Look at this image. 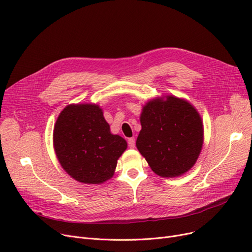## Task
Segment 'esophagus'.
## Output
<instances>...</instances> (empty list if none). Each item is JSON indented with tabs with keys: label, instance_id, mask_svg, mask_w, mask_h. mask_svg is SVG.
Instances as JSON below:
<instances>
[{
	"label": "esophagus",
	"instance_id": "34e87169",
	"mask_svg": "<svg viewBox=\"0 0 252 252\" xmlns=\"http://www.w3.org/2000/svg\"><path fill=\"white\" fill-rule=\"evenodd\" d=\"M127 145H128V147L129 148H135V146H136V141H135V138H129L128 140H127Z\"/></svg>",
	"mask_w": 252,
	"mask_h": 252
}]
</instances>
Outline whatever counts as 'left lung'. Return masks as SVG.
<instances>
[{
    "label": "left lung",
    "instance_id": "obj_1",
    "mask_svg": "<svg viewBox=\"0 0 252 252\" xmlns=\"http://www.w3.org/2000/svg\"><path fill=\"white\" fill-rule=\"evenodd\" d=\"M136 145L158 176H181L196 162L203 144L200 115L188 102L167 96L152 100L141 114Z\"/></svg>",
    "mask_w": 252,
    "mask_h": 252
}]
</instances>
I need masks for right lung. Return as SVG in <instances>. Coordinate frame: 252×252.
Masks as SVG:
<instances>
[{"mask_svg":"<svg viewBox=\"0 0 252 252\" xmlns=\"http://www.w3.org/2000/svg\"><path fill=\"white\" fill-rule=\"evenodd\" d=\"M53 142L58 160L74 180L100 184L113 176L126 142L110 133L98 105H68L58 116Z\"/></svg>","mask_w":252,"mask_h":252,"instance_id":"add662e5","label":"right lung"}]
</instances>
